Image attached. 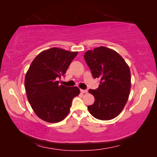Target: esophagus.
Wrapping results in <instances>:
<instances>
[{
  "instance_id": "1",
  "label": "esophagus",
  "mask_w": 157,
  "mask_h": 157,
  "mask_svg": "<svg viewBox=\"0 0 157 157\" xmlns=\"http://www.w3.org/2000/svg\"><path fill=\"white\" fill-rule=\"evenodd\" d=\"M80 91H81V93H82V94H86V93L88 92L87 90H83V89H81Z\"/></svg>"
}]
</instances>
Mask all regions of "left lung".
Listing matches in <instances>:
<instances>
[{
  "instance_id": "1",
  "label": "left lung",
  "mask_w": 157,
  "mask_h": 157,
  "mask_svg": "<svg viewBox=\"0 0 157 157\" xmlns=\"http://www.w3.org/2000/svg\"><path fill=\"white\" fill-rule=\"evenodd\" d=\"M84 57L93 77L100 79L97 89L89 90L95 100L88 106L89 113L99 120H111L121 113L128 100L131 89L129 66L118 52L104 46L88 50Z\"/></svg>"
}]
</instances>
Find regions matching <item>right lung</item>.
I'll list each match as a JSON object with an SVG mask.
<instances>
[{
    "mask_svg": "<svg viewBox=\"0 0 157 157\" xmlns=\"http://www.w3.org/2000/svg\"><path fill=\"white\" fill-rule=\"evenodd\" d=\"M78 52L52 48L34 58L25 78L28 100L36 116L48 123H58L70 111L72 100L80 93L77 86L59 84Z\"/></svg>",
    "mask_w": 157,
    "mask_h": 157,
    "instance_id": "right-lung-1",
    "label": "right lung"
}]
</instances>
